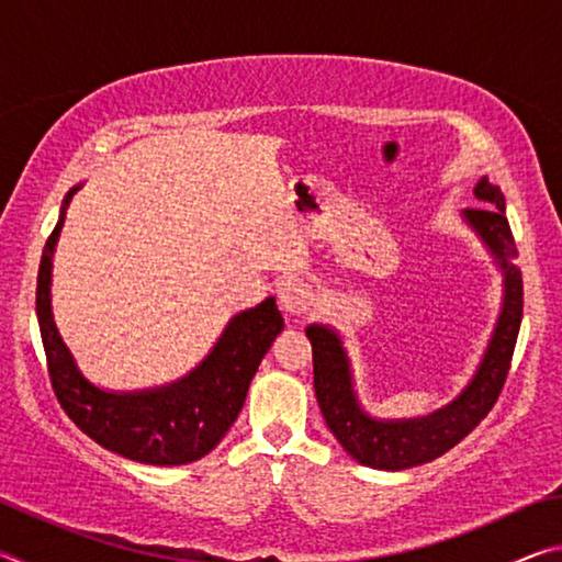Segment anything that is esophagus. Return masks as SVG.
Returning a JSON list of instances; mask_svg holds the SVG:
<instances>
[{
  "instance_id": "obj_1",
  "label": "esophagus",
  "mask_w": 562,
  "mask_h": 562,
  "mask_svg": "<svg viewBox=\"0 0 562 562\" xmlns=\"http://www.w3.org/2000/svg\"><path fill=\"white\" fill-rule=\"evenodd\" d=\"M278 300H280V307L288 312V315H292V317L302 315V312L310 310V304H312V290L304 280L290 278V280L280 282Z\"/></svg>"
}]
</instances>
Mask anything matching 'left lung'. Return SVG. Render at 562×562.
<instances>
[{"label": "left lung", "mask_w": 562, "mask_h": 562, "mask_svg": "<svg viewBox=\"0 0 562 562\" xmlns=\"http://www.w3.org/2000/svg\"><path fill=\"white\" fill-rule=\"evenodd\" d=\"M473 193L479 201L491 205L465 207L463 221L473 227L498 262L503 272V304L479 369L463 392L439 412L418 418H374L361 408L351 367L341 337L327 325H310L307 339L315 361V394L329 431L337 436L351 459L369 469L402 471L412 465L439 459L465 439L481 418L486 416L506 384L510 357L516 349L522 319V278L513 265L510 225L506 217V198L488 178L475 183Z\"/></svg>", "instance_id": "8db88e82"}]
</instances>
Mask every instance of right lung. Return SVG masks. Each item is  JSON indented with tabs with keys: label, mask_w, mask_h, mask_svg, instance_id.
Segmentation results:
<instances>
[{
	"label": "right lung",
	"mask_w": 562,
	"mask_h": 562,
	"mask_svg": "<svg viewBox=\"0 0 562 562\" xmlns=\"http://www.w3.org/2000/svg\"><path fill=\"white\" fill-rule=\"evenodd\" d=\"M81 186L66 195L59 223L44 245L36 280V317L49 364L54 394L66 416L103 449L150 465H180L211 453L231 429L245 404L247 389L262 357L284 327L274 297L227 322L193 372L173 384L144 392H106L79 372L52 315V258L59 240L66 205Z\"/></svg>",
	"instance_id": "obj_1"
}]
</instances>
